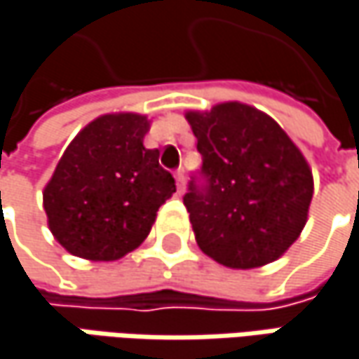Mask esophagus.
I'll return each mask as SVG.
<instances>
[{"instance_id": "esophagus-1", "label": "esophagus", "mask_w": 359, "mask_h": 359, "mask_svg": "<svg viewBox=\"0 0 359 359\" xmlns=\"http://www.w3.org/2000/svg\"><path fill=\"white\" fill-rule=\"evenodd\" d=\"M175 179H177V189H179V193L184 191V170L179 168L177 172H175Z\"/></svg>"}]
</instances>
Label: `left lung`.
<instances>
[{
  "label": "left lung",
  "instance_id": "8db88e82",
  "mask_svg": "<svg viewBox=\"0 0 359 359\" xmlns=\"http://www.w3.org/2000/svg\"><path fill=\"white\" fill-rule=\"evenodd\" d=\"M187 119L203 156L182 203L199 248L229 268L280 258L299 238L313 175L285 130L243 103H219Z\"/></svg>",
  "mask_w": 359,
  "mask_h": 359
}]
</instances>
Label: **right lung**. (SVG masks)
I'll return each mask as SVG.
<instances>
[{
	"label": "right lung",
	"instance_id": "1",
	"mask_svg": "<svg viewBox=\"0 0 359 359\" xmlns=\"http://www.w3.org/2000/svg\"><path fill=\"white\" fill-rule=\"evenodd\" d=\"M150 123L136 114L97 117L81 130L44 189V209L58 243L87 260H117L146 240L160 205L177 191L144 148Z\"/></svg>",
	"mask_w": 359,
	"mask_h": 359
}]
</instances>
